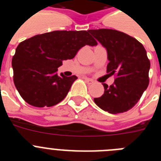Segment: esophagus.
I'll return each instance as SVG.
<instances>
[{
    "instance_id": "34e87169",
    "label": "esophagus",
    "mask_w": 161,
    "mask_h": 161,
    "mask_svg": "<svg viewBox=\"0 0 161 161\" xmlns=\"http://www.w3.org/2000/svg\"><path fill=\"white\" fill-rule=\"evenodd\" d=\"M84 79H85V80L86 82H87L88 84H93V80H92V79H90V78H87V77H85L84 78Z\"/></svg>"
}]
</instances>
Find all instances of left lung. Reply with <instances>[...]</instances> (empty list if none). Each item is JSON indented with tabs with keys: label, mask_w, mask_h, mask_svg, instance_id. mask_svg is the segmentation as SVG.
I'll return each mask as SVG.
<instances>
[{
	"label": "left lung",
	"mask_w": 161,
	"mask_h": 161,
	"mask_svg": "<svg viewBox=\"0 0 161 161\" xmlns=\"http://www.w3.org/2000/svg\"><path fill=\"white\" fill-rule=\"evenodd\" d=\"M89 32L107 51L106 71L114 75L113 85L103 84L104 93L94 102L109 114L131 109L149 84L150 61L143 44L125 33L111 29L89 30Z\"/></svg>",
	"instance_id": "8db88e82"
}]
</instances>
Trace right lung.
Instances as JSON below:
<instances>
[{"mask_svg": "<svg viewBox=\"0 0 161 161\" xmlns=\"http://www.w3.org/2000/svg\"><path fill=\"white\" fill-rule=\"evenodd\" d=\"M97 44L89 31H55L20 42L12 59L19 94L35 107H50L63 101L77 77L58 76V68L63 60L73 59L84 46Z\"/></svg>", "mask_w": 161, "mask_h": 161, "instance_id": "obj_1", "label": "right lung"}]
</instances>
